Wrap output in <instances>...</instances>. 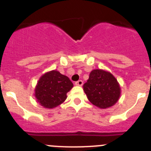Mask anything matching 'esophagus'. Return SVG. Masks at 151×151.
I'll return each mask as SVG.
<instances>
[{
    "mask_svg": "<svg viewBox=\"0 0 151 151\" xmlns=\"http://www.w3.org/2000/svg\"><path fill=\"white\" fill-rule=\"evenodd\" d=\"M75 85H77V86H82V85H83V81L82 80H78V82H76Z\"/></svg>",
    "mask_w": 151,
    "mask_h": 151,
    "instance_id": "34e87169",
    "label": "esophagus"
}]
</instances>
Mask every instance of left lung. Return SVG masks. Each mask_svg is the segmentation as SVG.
I'll use <instances>...</instances> for the list:
<instances>
[{"instance_id":"8db88e82","label":"left lung","mask_w":151,"mask_h":151,"mask_svg":"<svg viewBox=\"0 0 151 151\" xmlns=\"http://www.w3.org/2000/svg\"><path fill=\"white\" fill-rule=\"evenodd\" d=\"M83 90L88 101L101 109L113 106L120 97L121 89L116 78L110 73L103 69L91 72Z\"/></svg>"}]
</instances>
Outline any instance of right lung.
I'll use <instances>...</instances> for the list:
<instances>
[{
	"label": "right lung",
	"instance_id": "obj_1",
	"mask_svg": "<svg viewBox=\"0 0 151 151\" xmlns=\"http://www.w3.org/2000/svg\"><path fill=\"white\" fill-rule=\"evenodd\" d=\"M73 87V82L67 76L52 70L39 78L35 89V96L41 106L52 109L65 101L67 92Z\"/></svg>",
	"mask_w": 151,
	"mask_h": 151
}]
</instances>
